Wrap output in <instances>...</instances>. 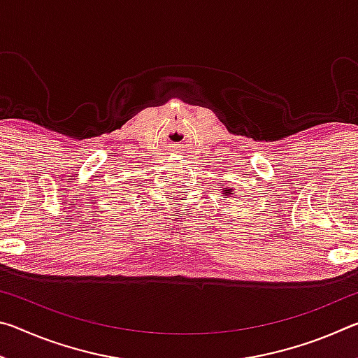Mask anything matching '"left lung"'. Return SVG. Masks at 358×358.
<instances>
[{
    "instance_id": "obj_1",
    "label": "left lung",
    "mask_w": 358,
    "mask_h": 358,
    "mask_svg": "<svg viewBox=\"0 0 358 358\" xmlns=\"http://www.w3.org/2000/svg\"><path fill=\"white\" fill-rule=\"evenodd\" d=\"M221 194H222V196L232 197V196H235V191H234V187L226 186V187H222V189H221Z\"/></svg>"
}]
</instances>
